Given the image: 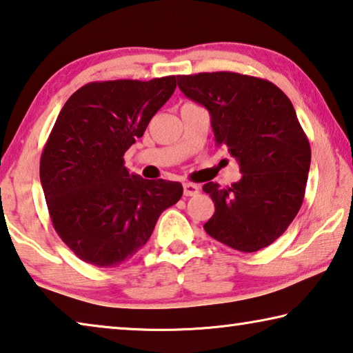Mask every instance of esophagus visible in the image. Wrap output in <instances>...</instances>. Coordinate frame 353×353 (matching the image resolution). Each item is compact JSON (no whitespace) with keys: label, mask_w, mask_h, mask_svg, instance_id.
Masks as SVG:
<instances>
[{"label":"esophagus","mask_w":353,"mask_h":353,"mask_svg":"<svg viewBox=\"0 0 353 353\" xmlns=\"http://www.w3.org/2000/svg\"><path fill=\"white\" fill-rule=\"evenodd\" d=\"M183 192L186 197H194V195H197L200 192V189L197 184L194 183H184L183 184Z\"/></svg>","instance_id":"esophagus-1"}]
</instances>
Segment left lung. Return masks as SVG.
Here are the masks:
<instances>
[{
    "label": "left lung",
    "instance_id": "left-lung-1",
    "mask_svg": "<svg viewBox=\"0 0 353 353\" xmlns=\"http://www.w3.org/2000/svg\"><path fill=\"white\" fill-rule=\"evenodd\" d=\"M178 88L211 115L216 145L238 161L241 180L203 184L216 212L203 228L234 250L272 244L297 216L311 148L290 98L268 79L233 72L178 77Z\"/></svg>",
    "mask_w": 353,
    "mask_h": 353
}]
</instances>
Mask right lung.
<instances>
[{"label": "right lung", "mask_w": 353, "mask_h": 353, "mask_svg": "<svg viewBox=\"0 0 353 353\" xmlns=\"http://www.w3.org/2000/svg\"><path fill=\"white\" fill-rule=\"evenodd\" d=\"M176 88L175 77L89 83L61 109L40 158L59 238L84 263L117 268L147 244L181 183L130 175L123 154Z\"/></svg>", "instance_id": "add662e5"}]
</instances>
